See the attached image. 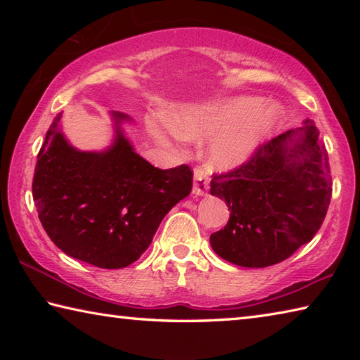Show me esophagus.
I'll return each mask as SVG.
<instances>
[{
  "instance_id": "1",
  "label": "esophagus",
  "mask_w": 360,
  "mask_h": 360,
  "mask_svg": "<svg viewBox=\"0 0 360 360\" xmlns=\"http://www.w3.org/2000/svg\"><path fill=\"white\" fill-rule=\"evenodd\" d=\"M208 176L202 169H195L193 173V193L195 195H206L208 193Z\"/></svg>"
}]
</instances>
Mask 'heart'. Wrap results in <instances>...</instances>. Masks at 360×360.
I'll return each mask as SVG.
<instances>
[{"label":"heart","instance_id":"obj_1","mask_svg":"<svg viewBox=\"0 0 360 360\" xmlns=\"http://www.w3.org/2000/svg\"><path fill=\"white\" fill-rule=\"evenodd\" d=\"M260 106L262 100L243 96L219 105L184 108L169 115L168 127L176 136L188 139L222 131L210 148L211 163L233 168L246 162L276 125V109Z\"/></svg>","mask_w":360,"mask_h":360}]
</instances>
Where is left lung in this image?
I'll return each mask as SVG.
<instances>
[{"label": "left lung", "instance_id": "obj_1", "mask_svg": "<svg viewBox=\"0 0 360 360\" xmlns=\"http://www.w3.org/2000/svg\"><path fill=\"white\" fill-rule=\"evenodd\" d=\"M311 122L260 144L243 165L211 179V195L225 200L230 219L210 236L231 264L264 268L289 259L311 241L332 198L326 146Z\"/></svg>", "mask_w": 360, "mask_h": 360}]
</instances>
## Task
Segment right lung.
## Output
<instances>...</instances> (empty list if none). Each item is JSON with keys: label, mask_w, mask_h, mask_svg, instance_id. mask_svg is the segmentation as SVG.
<instances>
[{"label": "right lung", "mask_w": 360, "mask_h": 360, "mask_svg": "<svg viewBox=\"0 0 360 360\" xmlns=\"http://www.w3.org/2000/svg\"><path fill=\"white\" fill-rule=\"evenodd\" d=\"M53 119L33 178L39 221L58 249L98 268H124L149 248L162 219L192 191L188 165L152 167L119 130L105 152L76 150Z\"/></svg>", "instance_id": "1"}]
</instances>
